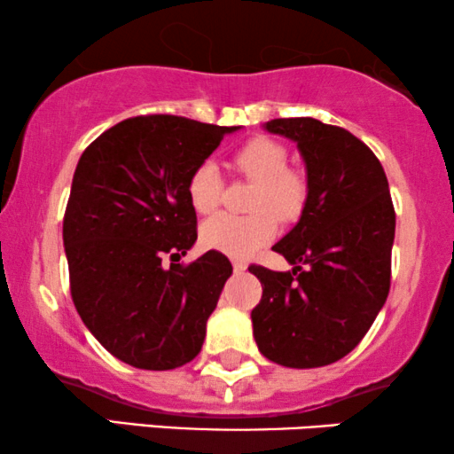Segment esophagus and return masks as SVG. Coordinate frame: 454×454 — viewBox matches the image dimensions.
I'll use <instances>...</instances> for the list:
<instances>
[{"label":"esophagus","instance_id":"34e87169","mask_svg":"<svg viewBox=\"0 0 454 454\" xmlns=\"http://www.w3.org/2000/svg\"><path fill=\"white\" fill-rule=\"evenodd\" d=\"M232 268L234 272H243V270H247V263L243 260H232Z\"/></svg>","mask_w":454,"mask_h":454}]
</instances>
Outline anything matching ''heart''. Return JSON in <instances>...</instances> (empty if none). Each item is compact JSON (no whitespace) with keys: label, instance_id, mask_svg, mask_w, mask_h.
I'll return each instance as SVG.
<instances>
[{"label":"heart","instance_id":"1","mask_svg":"<svg viewBox=\"0 0 454 454\" xmlns=\"http://www.w3.org/2000/svg\"><path fill=\"white\" fill-rule=\"evenodd\" d=\"M234 169L247 180L255 182L251 192V215L239 217L220 214L211 217L200 228V240L209 249L222 251L232 257L254 255L257 249L270 243L277 232L278 220H294L301 214L308 197V184L303 176L286 168V148L270 137H254L234 153ZM186 194L197 214H211L222 199L220 169L211 160H203L191 171L186 182Z\"/></svg>","mask_w":454,"mask_h":454}]
</instances>
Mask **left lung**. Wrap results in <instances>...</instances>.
<instances>
[{
    "mask_svg": "<svg viewBox=\"0 0 454 454\" xmlns=\"http://www.w3.org/2000/svg\"><path fill=\"white\" fill-rule=\"evenodd\" d=\"M263 128L297 145L308 197L294 231L272 247L294 272L249 266L263 289L254 337L272 363L317 369L352 352L387 300L394 205L380 159L348 129L312 117Z\"/></svg>",
    "mask_w": 454,
    "mask_h": 454,
    "instance_id": "obj_1",
    "label": "left lung"
}]
</instances>
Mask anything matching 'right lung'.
<instances>
[{
	"label": "right lung",
	"mask_w": 454,
	"mask_h": 454,
	"mask_svg": "<svg viewBox=\"0 0 454 454\" xmlns=\"http://www.w3.org/2000/svg\"><path fill=\"white\" fill-rule=\"evenodd\" d=\"M240 128L176 114L117 123L85 148L73 176L62 240L71 297L91 335L125 364L191 363L232 274L220 251L180 260L197 240L191 171Z\"/></svg>",
	"instance_id": "add662e5"
}]
</instances>
